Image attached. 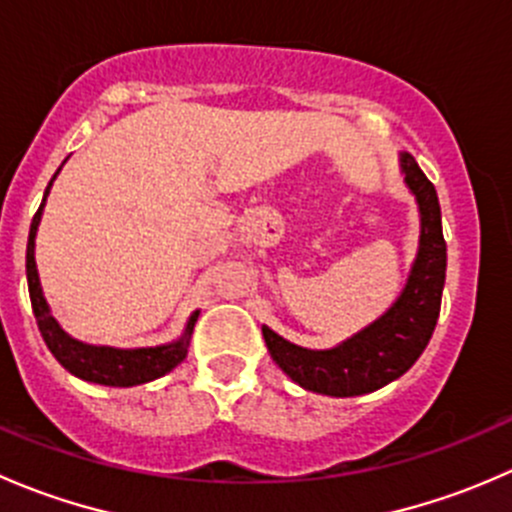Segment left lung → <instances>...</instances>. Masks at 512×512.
<instances>
[{"instance_id": "8db88e82", "label": "left lung", "mask_w": 512, "mask_h": 512, "mask_svg": "<svg viewBox=\"0 0 512 512\" xmlns=\"http://www.w3.org/2000/svg\"><path fill=\"white\" fill-rule=\"evenodd\" d=\"M401 175L421 218L416 260L396 302L376 322L332 349H307L262 324L272 361L302 389L322 396H364L404 376L426 349L446 282V240L436 188L414 156L399 153Z\"/></svg>"}]
</instances>
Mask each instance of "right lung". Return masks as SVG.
<instances>
[{"mask_svg": "<svg viewBox=\"0 0 512 512\" xmlns=\"http://www.w3.org/2000/svg\"><path fill=\"white\" fill-rule=\"evenodd\" d=\"M61 170V168H59ZM49 180L44 190V200H41L39 210H36L32 227H29V242H27V282H29V297H32V309L36 324H39V332L44 337L49 352L56 356L61 366L66 371H71L79 379L91 381V384L101 386H141L148 381H156L160 376H165L168 371H173L180 361L188 356L190 347V334H193L195 322H198V309L188 317L183 334L178 339L168 344H158V347H138V349H118V347H98V344H86L81 339H74L69 332L61 329V324L56 322L54 314H51L49 302L44 297V289H41L39 270H36L34 260V245H36V230H39L41 215H44L46 198H49V190L54 185L56 175Z\"/></svg>", "mask_w": 512, "mask_h": 512, "instance_id": "obj_1", "label": "right lung"}]
</instances>
